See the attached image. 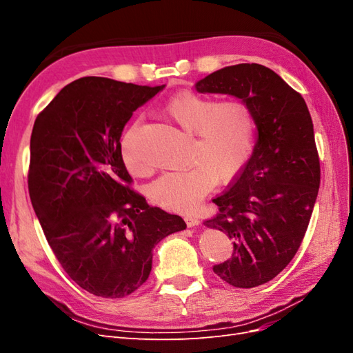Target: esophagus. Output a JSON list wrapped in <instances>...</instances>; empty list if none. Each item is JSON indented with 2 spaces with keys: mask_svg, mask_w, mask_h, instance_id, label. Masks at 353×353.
<instances>
[{
  "mask_svg": "<svg viewBox=\"0 0 353 353\" xmlns=\"http://www.w3.org/2000/svg\"><path fill=\"white\" fill-rule=\"evenodd\" d=\"M184 221H185V223H187V227H197V225H200V219L199 218H196V216H191V215H188V216H185L184 218Z\"/></svg>",
  "mask_w": 353,
  "mask_h": 353,
  "instance_id": "esophagus-1",
  "label": "esophagus"
}]
</instances>
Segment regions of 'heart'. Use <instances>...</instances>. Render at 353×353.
<instances>
[{
  "label": "heart",
  "instance_id": "b5f03b06",
  "mask_svg": "<svg viewBox=\"0 0 353 353\" xmlns=\"http://www.w3.org/2000/svg\"><path fill=\"white\" fill-rule=\"evenodd\" d=\"M165 114L184 131L193 134L190 162L181 172H168L150 187V197L168 210L193 212L216 181L227 183L248 162L254 138L252 109L239 99L216 101L196 92H181L169 99ZM134 123L122 138V159L130 172L144 175L145 160L137 152Z\"/></svg>",
  "mask_w": 353,
  "mask_h": 353
}]
</instances>
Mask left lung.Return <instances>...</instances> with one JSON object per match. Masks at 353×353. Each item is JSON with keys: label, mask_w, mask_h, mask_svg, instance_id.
<instances>
[{"label": "left lung", "mask_w": 353, "mask_h": 353, "mask_svg": "<svg viewBox=\"0 0 353 353\" xmlns=\"http://www.w3.org/2000/svg\"><path fill=\"white\" fill-rule=\"evenodd\" d=\"M194 87L236 97L254 116L253 153L232 185L213 199L219 213L205 225L225 232L234 248L213 272L234 287H258L290 263L312 215L319 159L311 114L301 94L256 63L219 69Z\"/></svg>", "instance_id": "8db88e82"}]
</instances>
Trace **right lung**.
I'll return each instance as SVG.
<instances>
[{"label": "right lung", "instance_id": "1", "mask_svg": "<svg viewBox=\"0 0 353 353\" xmlns=\"http://www.w3.org/2000/svg\"><path fill=\"white\" fill-rule=\"evenodd\" d=\"M163 88L81 78L52 99L32 130V206L61 268L95 296L134 293L150 275L154 245L187 227L130 188L121 152L132 113Z\"/></svg>", "mask_w": 353, "mask_h": 353}]
</instances>
